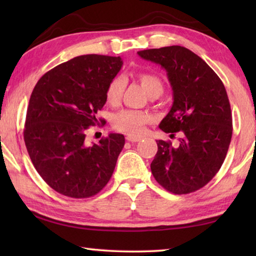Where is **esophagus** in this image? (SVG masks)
Wrapping results in <instances>:
<instances>
[{"label":"esophagus","instance_id":"obj_1","mask_svg":"<svg viewBox=\"0 0 256 256\" xmlns=\"http://www.w3.org/2000/svg\"><path fill=\"white\" fill-rule=\"evenodd\" d=\"M126 140L130 141V142H138V141L141 140V138L133 136H126Z\"/></svg>","mask_w":256,"mask_h":256}]
</instances>
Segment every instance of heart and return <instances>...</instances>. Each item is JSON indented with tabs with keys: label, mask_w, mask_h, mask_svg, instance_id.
Wrapping results in <instances>:
<instances>
[{
	"label": "heart",
	"mask_w": 256,
	"mask_h": 256,
	"mask_svg": "<svg viewBox=\"0 0 256 256\" xmlns=\"http://www.w3.org/2000/svg\"><path fill=\"white\" fill-rule=\"evenodd\" d=\"M138 81L142 88L151 98H158L164 92V84L157 76L150 73H141ZM126 88V79L123 76H118L108 84L106 89V99L112 105H116L123 97L124 90ZM150 120L148 112L141 110H125L118 112L112 118V126L116 131L130 134V136H140L144 132V125Z\"/></svg>",
	"instance_id": "obj_1"
}]
</instances>
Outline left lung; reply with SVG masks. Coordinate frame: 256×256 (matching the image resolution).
<instances>
[{"mask_svg":"<svg viewBox=\"0 0 256 256\" xmlns=\"http://www.w3.org/2000/svg\"><path fill=\"white\" fill-rule=\"evenodd\" d=\"M138 54L166 70L174 102L159 128L170 136L182 134L178 146L157 141L151 172L174 194L200 190L220 170L232 140L230 104L222 81L185 47L168 46Z\"/></svg>","mask_w":256,"mask_h":256,"instance_id":"left-lung-1","label":"left lung"}]
</instances>
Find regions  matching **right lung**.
Returning <instances> with one entry per match:
<instances>
[{"mask_svg":"<svg viewBox=\"0 0 256 256\" xmlns=\"http://www.w3.org/2000/svg\"><path fill=\"white\" fill-rule=\"evenodd\" d=\"M123 66L112 56L89 54L64 62L34 86L26 116L24 144L38 174L68 198L96 196L115 170L125 138L110 133L88 144L89 126L106 104V89Z\"/></svg>","mask_w":256,"mask_h":256,"instance_id":"right-lung-1","label":"right lung"}]
</instances>
